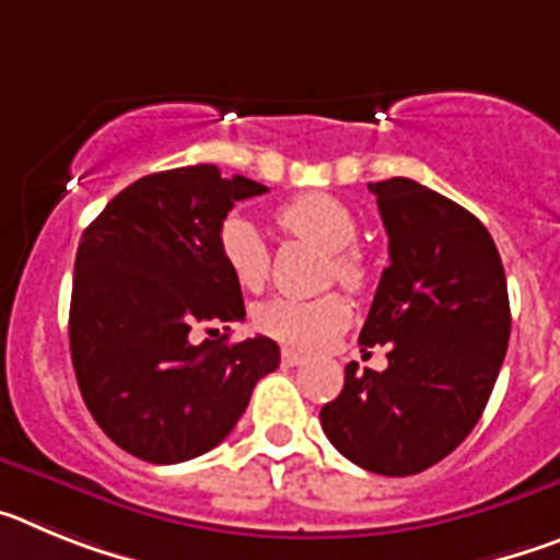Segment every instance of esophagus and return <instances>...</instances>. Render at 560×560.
I'll list each match as a JSON object with an SVG mask.
<instances>
[{
  "mask_svg": "<svg viewBox=\"0 0 560 560\" xmlns=\"http://www.w3.org/2000/svg\"><path fill=\"white\" fill-rule=\"evenodd\" d=\"M280 359H283V364H285V368H296V364H303V361H305V355L294 353V350H283V355H280Z\"/></svg>",
  "mask_w": 560,
  "mask_h": 560,
  "instance_id": "34e87169",
  "label": "esophagus"
}]
</instances>
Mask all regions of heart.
<instances>
[{
	"instance_id": "heart-1",
	"label": "heart",
	"mask_w": 560,
	"mask_h": 560,
	"mask_svg": "<svg viewBox=\"0 0 560 560\" xmlns=\"http://www.w3.org/2000/svg\"><path fill=\"white\" fill-rule=\"evenodd\" d=\"M277 224L289 235L311 241L330 252L328 277L345 289L359 291L368 280V266L353 244L359 241V219L348 205L328 192H305L277 210ZM219 252L235 283L257 291L269 277V246L264 232L244 215H226L219 224ZM257 328L291 350H319L348 328L350 305L339 294L316 300H269L257 308Z\"/></svg>"
}]
</instances>
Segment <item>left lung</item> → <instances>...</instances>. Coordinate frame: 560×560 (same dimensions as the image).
<instances>
[{
	"label": "left lung",
	"instance_id": "1",
	"mask_svg": "<svg viewBox=\"0 0 560 560\" xmlns=\"http://www.w3.org/2000/svg\"><path fill=\"white\" fill-rule=\"evenodd\" d=\"M389 235L361 348L389 345L384 373L350 361L319 420L364 471L409 477L440 463L477 427L511 339L502 257L477 215L395 176L373 182Z\"/></svg>",
	"mask_w": 560,
	"mask_h": 560
}]
</instances>
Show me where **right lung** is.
Segmentation results:
<instances>
[{"label":"right lung","instance_id":"add662e5","mask_svg":"<svg viewBox=\"0 0 560 560\" xmlns=\"http://www.w3.org/2000/svg\"><path fill=\"white\" fill-rule=\"evenodd\" d=\"M266 190L215 165L173 167L117 192L83 232L69 350L89 412L122 452L156 465L210 452L280 364L269 336L192 341L196 328L246 316L219 224Z\"/></svg>","mask_w":560,"mask_h":560}]
</instances>
